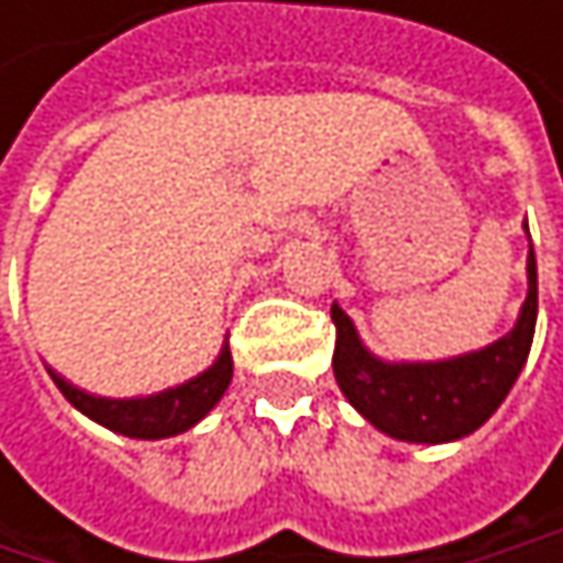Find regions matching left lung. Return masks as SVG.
Instances as JSON below:
<instances>
[{"label": "left lung", "instance_id": "1", "mask_svg": "<svg viewBox=\"0 0 563 563\" xmlns=\"http://www.w3.org/2000/svg\"><path fill=\"white\" fill-rule=\"evenodd\" d=\"M534 319L538 267L534 251H528V296L515 329L499 342L446 362H382L362 345L339 302H332V372L349 404L382 433L407 443H450L470 437L499 410L528 362Z\"/></svg>", "mask_w": 563, "mask_h": 563}]
</instances>
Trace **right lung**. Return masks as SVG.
Returning <instances> with one entry per match:
<instances>
[{"label": "right lung", "mask_w": 563, "mask_h": 563, "mask_svg": "<svg viewBox=\"0 0 563 563\" xmlns=\"http://www.w3.org/2000/svg\"><path fill=\"white\" fill-rule=\"evenodd\" d=\"M48 375L57 385V391L64 394L80 413L97 420L100 427L133 437V440H166V437L191 430L224 397L231 375H234V358L224 342L221 355L214 358V365L208 372H201L198 378H191L178 388L150 394V397H97V394L74 388L52 368H48Z\"/></svg>", "instance_id": "1"}]
</instances>
